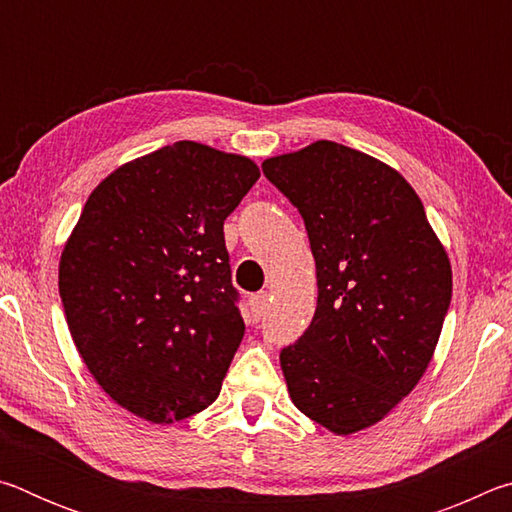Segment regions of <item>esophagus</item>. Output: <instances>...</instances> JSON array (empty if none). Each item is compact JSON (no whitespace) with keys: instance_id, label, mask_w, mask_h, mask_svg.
Segmentation results:
<instances>
[{"instance_id":"esophagus-1","label":"esophagus","mask_w":512,"mask_h":512,"mask_svg":"<svg viewBox=\"0 0 512 512\" xmlns=\"http://www.w3.org/2000/svg\"><path fill=\"white\" fill-rule=\"evenodd\" d=\"M248 305H250V316H253V323H257V320H262V316L266 314L268 293H255V296H250Z\"/></svg>"}]
</instances>
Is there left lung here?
<instances>
[{"label":"left lung","mask_w":512,"mask_h":512,"mask_svg":"<svg viewBox=\"0 0 512 512\" xmlns=\"http://www.w3.org/2000/svg\"><path fill=\"white\" fill-rule=\"evenodd\" d=\"M305 221L318 305L280 352L293 404L336 436L386 418L427 370L452 266L415 189L388 164L318 140L262 162Z\"/></svg>","instance_id":"8db88e82"}]
</instances>
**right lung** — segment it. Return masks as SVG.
<instances>
[{
  "label": "right lung",
  "instance_id": "1",
  "mask_svg": "<svg viewBox=\"0 0 512 512\" xmlns=\"http://www.w3.org/2000/svg\"><path fill=\"white\" fill-rule=\"evenodd\" d=\"M244 155L176 142L101 180L60 255L69 334L97 384L169 424L210 406L244 339L223 221L257 183Z\"/></svg>",
  "mask_w": 512,
  "mask_h": 512
}]
</instances>
